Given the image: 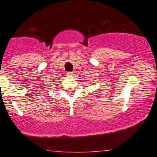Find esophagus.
<instances>
[{
	"mask_svg": "<svg viewBox=\"0 0 157 157\" xmlns=\"http://www.w3.org/2000/svg\"><path fill=\"white\" fill-rule=\"evenodd\" d=\"M67 74L68 75H71V76H72V75H75V71H70V72H68Z\"/></svg>",
	"mask_w": 157,
	"mask_h": 157,
	"instance_id": "1",
	"label": "esophagus"
}]
</instances>
